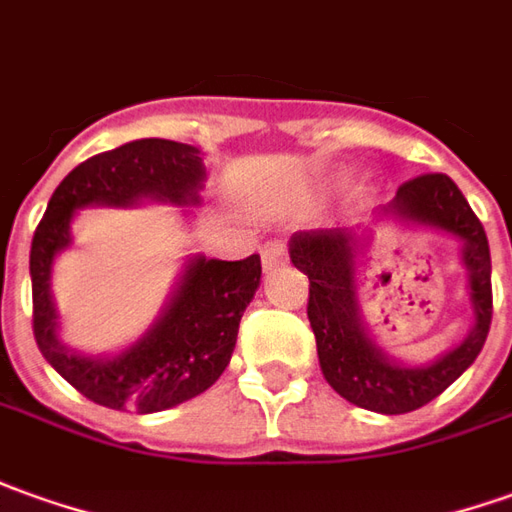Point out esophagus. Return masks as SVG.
I'll use <instances>...</instances> for the list:
<instances>
[{"mask_svg":"<svg viewBox=\"0 0 512 512\" xmlns=\"http://www.w3.org/2000/svg\"><path fill=\"white\" fill-rule=\"evenodd\" d=\"M287 262V248H284V242H267L262 248V264L264 270H273L278 264Z\"/></svg>","mask_w":512,"mask_h":512,"instance_id":"obj_1","label":"esophagus"}]
</instances>
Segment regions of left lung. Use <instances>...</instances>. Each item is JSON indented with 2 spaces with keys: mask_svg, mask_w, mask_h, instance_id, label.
<instances>
[{
  "mask_svg": "<svg viewBox=\"0 0 512 512\" xmlns=\"http://www.w3.org/2000/svg\"><path fill=\"white\" fill-rule=\"evenodd\" d=\"M382 214L432 225L463 242V262L468 267L477 323L454 351L426 368H407L387 359L362 329L354 287V231L326 228L295 234L290 239V259L309 278L306 315L315 331L317 357L326 382L362 410L401 415L438 398L479 357L493 315L491 248L479 217L471 211L457 183L443 172H426L401 183Z\"/></svg>",
  "mask_w": 512,
  "mask_h": 512,
  "instance_id": "1",
  "label": "left lung"
}]
</instances>
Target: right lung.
Here are the masks:
<instances>
[{
  "instance_id": "right-lung-1",
  "label": "right lung",
  "mask_w": 512,
  "mask_h": 512,
  "mask_svg": "<svg viewBox=\"0 0 512 512\" xmlns=\"http://www.w3.org/2000/svg\"><path fill=\"white\" fill-rule=\"evenodd\" d=\"M200 183L203 158L195 147L139 139L77 164L49 197L30 248L33 334L49 365L94 404L108 410H169L209 390L231 362L239 320L262 278L256 253L239 262L195 259L164 317L119 357H77L55 337L49 270L55 253L69 245L74 209L91 203L130 206L139 197L183 206L197 203Z\"/></svg>"
}]
</instances>
